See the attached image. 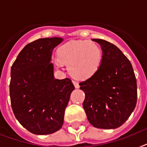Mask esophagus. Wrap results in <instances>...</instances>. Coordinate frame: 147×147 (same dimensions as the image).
Masks as SVG:
<instances>
[{"instance_id":"34e87169","label":"esophagus","mask_w":147,"mask_h":147,"mask_svg":"<svg viewBox=\"0 0 147 147\" xmlns=\"http://www.w3.org/2000/svg\"><path fill=\"white\" fill-rule=\"evenodd\" d=\"M73 83H74V86H75V88H78L79 87H80V86H79V83L77 82H76V81H73Z\"/></svg>"}]
</instances>
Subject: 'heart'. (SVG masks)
Masks as SVG:
<instances>
[{"mask_svg": "<svg viewBox=\"0 0 147 147\" xmlns=\"http://www.w3.org/2000/svg\"><path fill=\"white\" fill-rule=\"evenodd\" d=\"M55 65L57 68L67 64L68 71L77 79L91 77L99 69L102 61V52L98 45L86 40L69 41L57 51Z\"/></svg>", "mask_w": 147, "mask_h": 147, "instance_id": "heart-1", "label": "heart"}]
</instances>
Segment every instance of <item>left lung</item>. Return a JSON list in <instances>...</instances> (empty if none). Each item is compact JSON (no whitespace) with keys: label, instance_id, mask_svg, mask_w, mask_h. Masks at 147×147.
Masks as SVG:
<instances>
[{"label":"left lung","instance_id":"obj_1","mask_svg":"<svg viewBox=\"0 0 147 147\" xmlns=\"http://www.w3.org/2000/svg\"><path fill=\"white\" fill-rule=\"evenodd\" d=\"M102 49L101 64L95 74L80 82L84 92L82 106L94 127L113 129L122 125L137 104V80L130 61L115 45L93 39Z\"/></svg>","mask_w":147,"mask_h":147}]
</instances>
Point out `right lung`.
Instances as JSON below:
<instances>
[{
    "label": "right lung",
    "instance_id": "obj_1",
    "mask_svg": "<svg viewBox=\"0 0 147 147\" xmlns=\"http://www.w3.org/2000/svg\"><path fill=\"white\" fill-rule=\"evenodd\" d=\"M61 37L41 38L26 45L11 67L9 95L16 118L34 134H49L63 125L74 86L55 79L52 53Z\"/></svg>",
    "mask_w": 147,
    "mask_h": 147
}]
</instances>
